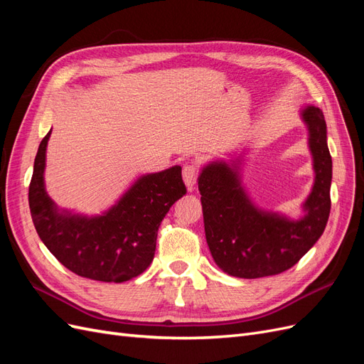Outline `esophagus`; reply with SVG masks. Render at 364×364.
Returning <instances> with one entry per match:
<instances>
[{"mask_svg":"<svg viewBox=\"0 0 364 364\" xmlns=\"http://www.w3.org/2000/svg\"><path fill=\"white\" fill-rule=\"evenodd\" d=\"M182 178L183 182L186 185V188L190 191L194 188V185L197 182V178H199V168L196 167V165H185L183 170H182Z\"/></svg>","mask_w":364,"mask_h":364,"instance_id":"obj_1","label":"esophagus"}]
</instances>
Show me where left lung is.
<instances>
[{
  "mask_svg": "<svg viewBox=\"0 0 364 364\" xmlns=\"http://www.w3.org/2000/svg\"><path fill=\"white\" fill-rule=\"evenodd\" d=\"M301 117L308 127L316 174L301 218L264 211L253 203L241 185L240 158L232 165L217 161L202 168L199 191L206 243L217 266L230 277L255 279L289 270L323 234L333 179L326 123L316 106L304 107Z\"/></svg>",
  "mask_w": 364,
  "mask_h": 364,
  "instance_id": "left-lung-1",
  "label": "left lung"
}]
</instances>
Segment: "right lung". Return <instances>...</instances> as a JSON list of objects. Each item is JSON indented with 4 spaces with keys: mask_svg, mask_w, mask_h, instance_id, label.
<instances>
[{
    "mask_svg": "<svg viewBox=\"0 0 364 364\" xmlns=\"http://www.w3.org/2000/svg\"><path fill=\"white\" fill-rule=\"evenodd\" d=\"M51 130L41 141L28 188L33 225L60 264L82 278L124 282L144 272L155 257L161 222L186 194L179 165L144 174L106 213L95 217L60 211L43 183Z\"/></svg>",
    "mask_w": 364,
    "mask_h": 364,
    "instance_id": "1",
    "label": "right lung"
}]
</instances>
